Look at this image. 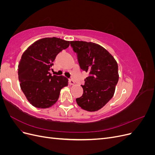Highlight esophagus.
<instances>
[{"label": "esophagus", "mask_w": 155, "mask_h": 155, "mask_svg": "<svg viewBox=\"0 0 155 155\" xmlns=\"http://www.w3.org/2000/svg\"><path fill=\"white\" fill-rule=\"evenodd\" d=\"M69 84L70 85H75V82L73 79H69Z\"/></svg>", "instance_id": "obj_1"}]
</instances>
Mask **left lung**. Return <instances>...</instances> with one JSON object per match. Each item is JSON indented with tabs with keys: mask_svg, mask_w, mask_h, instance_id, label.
Returning <instances> with one entry per match:
<instances>
[{
	"mask_svg": "<svg viewBox=\"0 0 155 155\" xmlns=\"http://www.w3.org/2000/svg\"><path fill=\"white\" fill-rule=\"evenodd\" d=\"M78 54L80 68L89 76L82 85L83 94L76 99L82 109L94 112L101 109L113 96L118 81V67L109 51L92 42L70 41Z\"/></svg>",
	"mask_w": 155,
	"mask_h": 155,
	"instance_id": "8db88e82",
	"label": "left lung"
}]
</instances>
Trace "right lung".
Listing matches in <instances>:
<instances>
[{"instance_id":"1","label":"right lung","mask_w":155,"mask_h":155,"mask_svg":"<svg viewBox=\"0 0 155 155\" xmlns=\"http://www.w3.org/2000/svg\"><path fill=\"white\" fill-rule=\"evenodd\" d=\"M70 41L57 37H45L36 41L22 54L18 65L20 87L33 106L46 109L54 105L60 91L68 86L64 76H51L49 72L60 51L67 48Z\"/></svg>"}]
</instances>
